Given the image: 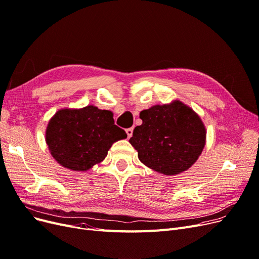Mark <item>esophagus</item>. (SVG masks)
<instances>
[{
    "label": "esophagus",
    "instance_id": "34e87169",
    "mask_svg": "<svg viewBox=\"0 0 259 259\" xmlns=\"http://www.w3.org/2000/svg\"><path fill=\"white\" fill-rule=\"evenodd\" d=\"M126 133H127L128 138L130 139V138L132 137V133H133V128H128V129H126Z\"/></svg>",
    "mask_w": 259,
    "mask_h": 259
}]
</instances>
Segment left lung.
<instances>
[{
  "instance_id": "1",
  "label": "left lung",
  "mask_w": 259,
  "mask_h": 259,
  "mask_svg": "<svg viewBox=\"0 0 259 259\" xmlns=\"http://www.w3.org/2000/svg\"><path fill=\"white\" fill-rule=\"evenodd\" d=\"M141 126L129 140L140 161L165 176L192 166L205 146L206 130L196 112L180 100L156 105L140 113Z\"/></svg>"
}]
</instances>
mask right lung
<instances>
[{
    "label": "right lung",
    "instance_id": "1",
    "mask_svg": "<svg viewBox=\"0 0 259 259\" xmlns=\"http://www.w3.org/2000/svg\"><path fill=\"white\" fill-rule=\"evenodd\" d=\"M126 138V132L114 125L111 111L92 105L57 111L46 132L54 159L74 171H87L99 164L113 143Z\"/></svg>",
    "mask_w": 259,
    "mask_h": 259
}]
</instances>
